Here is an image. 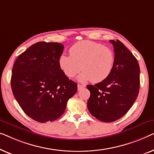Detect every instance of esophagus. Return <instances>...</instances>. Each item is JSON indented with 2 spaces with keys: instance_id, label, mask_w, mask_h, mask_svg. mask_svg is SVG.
Segmentation results:
<instances>
[{
  "instance_id": "esophagus-1",
  "label": "esophagus",
  "mask_w": 154,
  "mask_h": 154,
  "mask_svg": "<svg viewBox=\"0 0 154 154\" xmlns=\"http://www.w3.org/2000/svg\"><path fill=\"white\" fill-rule=\"evenodd\" d=\"M86 87L85 85H81V84H78L77 85V89L78 91H80L82 89H83V88H84Z\"/></svg>"
}]
</instances>
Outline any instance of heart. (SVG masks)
I'll list each match as a JSON object with an SVG mask.
<instances>
[{"instance_id":"heart-1","label":"heart","mask_w":154,"mask_h":154,"mask_svg":"<svg viewBox=\"0 0 154 154\" xmlns=\"http://www.w3.org/2000/svg\"><path fill=\"white\" fill-rule=\"evenodd\" d=\"M70 55L63 54L58 58V66L62 72L72 78L80 70H83L78 80L84 82L91 80L94 83L103 82L113 70L115 56L112 49L90 40H82L69 49Z\"/></svg>"}]
</instances>
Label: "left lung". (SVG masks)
I'll return each mask as SVG.
<instances>
[{"mask_svg": "<svg viewBox=\"0 0 154 154\" xmlns=\"http://www.w3.org/2000/svg\"><path fill=\"white\" fill-rule=\"evenodd\" d=\"M114 46L113 70L103 82L87 85L91 96L88 111L97 119L112 122L131 109L140 89V69L137 59L119 40H109Z\"/></svg>", "mask_w": 154, "mask_h": 154, "instance_id": "1", "label": "left lung"}]
</instances>
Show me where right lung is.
Here are the masks:
<instances>
[{
    "mask_svg": "<svg viewBox=\"0 0 154 154\" xmlns=\"http://www.w3.org/2000/svg\"><path fill=\"white\" fill-rule=\"evenodd\" d=\"M63 49L58 42H37L21 54L13 66V95L23 111L38 122L59 118L77 91V84L58 66Z\"/></svg>",
    "mask_w": 154,
    "mask_h": 154,
    "instance_id": "add662e5",
    "label": "right lung"
}]
</instances>
